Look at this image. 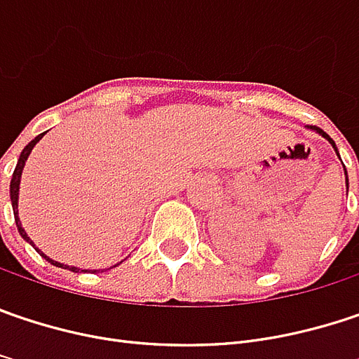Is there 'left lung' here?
Listing matches in <instances>:
<instances>
[{
    "label": "left lung",
    "mask_w": 359,
    "mask_h": 359,
    "mask_svg": "<svg viewBox=\"0 0 359 359\" xmlns=\"http://www.w3.org/2000/svg\"><path fill=\"white\" fill-rule=\"evenodd\" d=\"M311 130H315V132H317L319 136H323V137H325V140H329V144H331V146L335 148V142H333L331 137L327 136V134H325V132H323V130H321V128H315V126H311ZM335 152H337V148H335ZM337 156H339V152H337ZM344 168H346V166H344ZM346 184H348V170H346Z\"/></svg>",
    "instance_id": "obj_1"
}]
</instances>
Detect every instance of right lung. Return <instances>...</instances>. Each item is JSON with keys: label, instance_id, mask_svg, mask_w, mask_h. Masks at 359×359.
<instances>
[{"label": "right lung", "instance_id": "obj_1", "mask_svg": "<svg viewBox=\"0 0 359 359\" xmlns=\"http://www.w3.org/2000/svg\"><path fill=\"white\" fill-rule=\"evenodd\" d=\"M42 136H44V134H40V136L34 137L32 142H30V144H28V146H26V148L22 150V154H20V160H18V166H15V170H13V177H11V182H10V199H11V207H13V217H15V225H18V231H20V236H22V238H24L26 242H30L32 245H34V242L30 240V238H28L26 229L22 227V223H20V217H18V195H20V179H22V170H24V164H26V160H28V156H30V152H32L34 146H36V144H38V142L42 140ZM36 250H38V248H36ZM38 252H40V250H38ZM40 256H42V258H46V260H48L50 264H54V266H58V268H65V270H71V272H79V270H81V268H76V266H67V264L54 262L53 258H48V256H46V254H42V252H40ZM81 272H87V270H81ZM93 272H97V270H93Z\"/></svg>", "mask_w": 359, "mask_h": 359}]
</instances>
